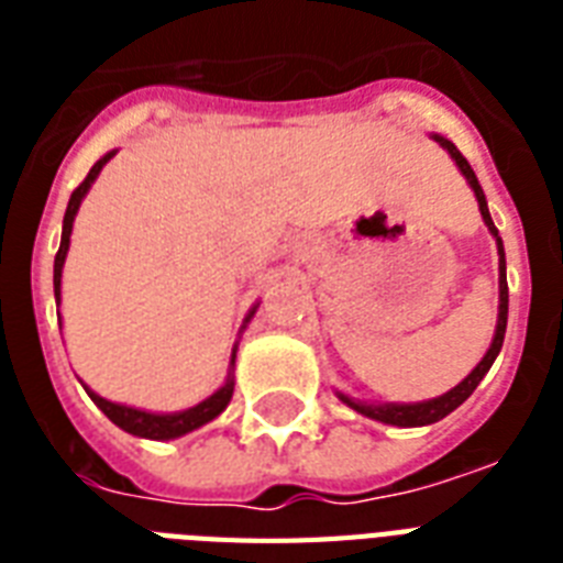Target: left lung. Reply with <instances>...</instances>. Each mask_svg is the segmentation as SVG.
<instances>
[{
	"instance_id": "left-lung-1",
	"label": "left lung",
	"mask_w": 563,
	"mask_h": 563,
	"mask_svg": "<svg viewBox=\"0 0 563 563\" xmlns=\"http://www.w3.org/2000/svg\"><path fill=\"white\" fill-rule=\"evenodd\" d=\"M432 140H435L441 148H444L450 157L455 161V166H459V172L464 175V180L471 184L473 195H476V201H479V212L482 219H485V224H488L490 236L497 239V254H499V312H497V330H494V339H490V347L488 353L482 356V362L476 365V368L471 371V374L464 376L462 383L455 385V388H450L446 394H441V397H432V400H420V402H365V400H356V397H347V394L335 391L339 394V400L347 402L353 411H360V415H365V418L371 420H379V423H391V427H429V423H438L441 418H446L450 411H455L459 406H462L467 397H471L473 391H476V385L482 383V376L488 374L490 365H494V360L499 356V351H503V339H506V324H508V280H506V247H503V239H499V230L497 224H494V219H490L488 212V201H485V192H482L479 187V178H476V172L471 169V163L464 161L462 152L455 148L446 136L441 134H432Z\"/></svg>"
}]
</instances>
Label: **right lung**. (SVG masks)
I'll return each mask as SVG.
<instances>
[{
    "instance_id": "right-lung-1",
    "label": "right lung",
    "mask_w": 563,
    "mask_h": 563,
    "mask_svg": "<svg viewBox=\"0 0 563 563\" xmlns=\"http://www.w3.org/2000/svg\"><path fill=\"white\" fill-rule=\"evenodd\" d=\"M117 152H108L101 161H96V166L90 169V175L81 180V187L75 189L69 203H66V216H64V233H60V247H57V256H55V298L60 303V277H64V263H66V251H69V236H73V221H75V212L81 207L84 195L90 192L92 180L99 178V172L104 169V163L110 161ZM260 307V303H256ZM256 307L247 312L245 324L254 318ZM60 318V316H57ZM242 324V330H245ZM236 351H239V342L233 344V353H230V371H228V379L221 385L219 391H212L207 400H201L198 406H189L184 411H145V409H134V406H122V402H110L104 397L92 391L90 385H84L87 394H90V400L99 406L104 415H108L119 429H125L131 435L136 438H152V441H172V438H180L192 432V429H201L203 423H210L221 415V411L228 409L230 397H233V365H236Z\"/></svg>"
}]
</instances>
